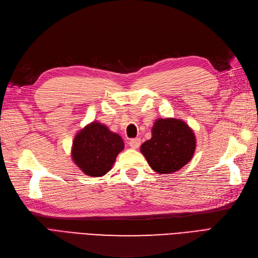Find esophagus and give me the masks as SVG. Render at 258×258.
Returning a JSON list of instances; mask_svg holds the SVG:
<instances>
[{"label":"esophagus","instance_id":"34e87169","mask_svg":"<svg viewBox=\"0 0 258 258\" xmlns=\"http://www.w3.org/2000/svg\"><path fill=\"white\" fill-rule=\"evenodd\" d=\"M129 145L131 148H134V150H138L139 146L141 145V140H140L139 138L137 139H132L131 141L129 142Z\"/></svg>","mask_w":258,"mask_h":258}]
</instances>
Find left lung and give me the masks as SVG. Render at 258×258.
I'll return each mask as SVG.
<instances>
[{"label":"left lung","instance_id":"left-lung-1","mask_svg":"<svg viewBox=\"0 0 258 258\" xmlns=\"http://www.w3.org/2000/svg\"><path fill=\"white\" fill-rule=\"evenodd\" d=\"M196 144V136L188 124L171 117L156 119L152 138L141 145L140 151L155 172L171 174L191 160Z\"/></svg>","mask_w":258,"mask_h":258}]
</instances>
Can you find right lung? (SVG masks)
<instances>
[{
    "label": "right lung",
    "instance_id": "add662e5",
    "mask_svg": "<svg viewBox=\"0 0 258 258\" xmlns=\"http://www.w3.org/2000/svg\"><path fill=\"white\" fill-rule=\"evenodd\" d=\"M123 147L119 135L96 120L86 124L75 135L71 157L83 173L91 177H101L112 169Z\"/></svg>",
    "mask_w": 258,
    "mask_h": 258
}]
</instances>
